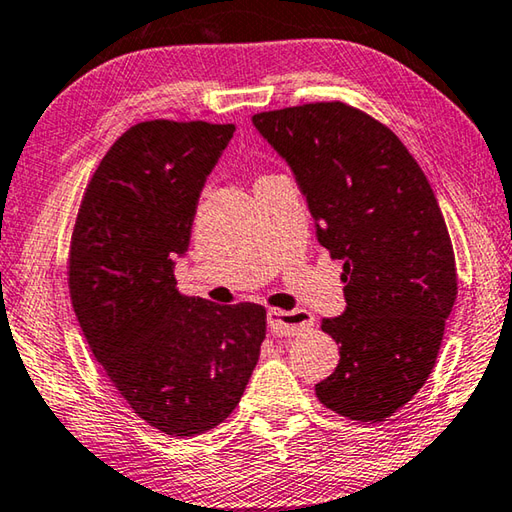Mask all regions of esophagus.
<instances>
[{
    "label": "esophagus",
    "mask_w": 512,
    "mask_h": 512,
    "mask_svg": "<svg viewBox=\"0 0 512 512\" xmlns=\"http://www.w3.org/2000/svg\"><path fill=\"white\" fill-rule=\"evenodd\" d=\"M313 327V315L309 311H282V309H271L268 311V329H271L273 336L282 338H293L300 336L304 329Z\"/></svg>",
    "instance_id": "1"
}]
</instances>
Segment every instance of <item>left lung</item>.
<instances>
[{"label": "left lung", "mask_w": 512, "mask_h": 512, "mask_svg": "<svg viewBox=\"0 0 512 512\" xmlns=\"http://www.w3.org/2000/svg\"><path fill=\"white\" fill-rule=\"evenodd\" d=\"M253 123L291 165L318 241L342 259L347 311L322 320L340 362L315 396L351 421H385L430 378L457 300L430 181L392 129L347 102L262 111Z\"/></svg>", "instance_id": "left-lung-1"}]
</instances>
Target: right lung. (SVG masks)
<instances>
[{
	"instance_id": "1",
	"label": "right lung",
	"mask_w": 512,
	"mask_h": 512,
	"mask_svg": "<svg viewBox=\"0 0 512 512\" xmlns=\"http://www.w3.org/2000/svg\"><path fill=\"white\" fill-rule=\"evenodd\" d=\"M235 125L145 120L102 156L69 246L71 304L96 360L136 416L170 436L235 410L266 338V309L176 291L206 176Z\"/></svg>"
}]
</instances>
